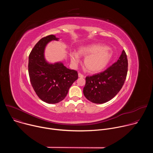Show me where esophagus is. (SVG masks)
Instances as JSON below:
<instances>
[{
  "label": "esophagus",
  "mask_w": 153,
  "mask_h": 153,
  "mask_svg": "<svg viewBox=\"0 0 153 153\" xmlns=\"http://www.w3.org/2000/svg\"><path fill=\"white\" fill-rule=\"evenodd\" d=\"M78 76H79V77H84V76L82 74H81V73H79V74H78Z\"/></svg>",
  "instance_id": "esophagus-1"
}]
</instances>
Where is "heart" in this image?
I'll return each instance as SVG.
<instances>
[{"instance_id":"b5f03b06","label":"heart","mask_w":153,"mask_h":153,"mask_svg":"<svg viewBox=\"0 0 153 153\" xmlns=\"http://www.w3.org/2000/svg\"><path fill=\"white\" fill-rule=\"evenodd\" d=\"M80 56H85L84 65L90 73H98L102 71L110 62L112 53L108 47L101 45L92 44L80 47L78 50ZM71 61L77 64L79 60L77 53L72 52L70 54Z\"/></svg>"}]
</instances>
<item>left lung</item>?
Returning <instances> with one entry per match:
<instances>
[{
	"label": "left lung",
	"mask_w": 153,
	"mask_h": 153,
	"mask_svg": "<svg viewBox=\"0 0 153 153\" xmlns=\"http://www.w3.org/2000/svg\"><path fill=\"white\" fill-rule=\"evenodd\" d=\"M127 72V56L123 50L118 60L104 71L86 77L83 90L84 96L95 103H103L110 100L122 88Z\"/></svg>",
	"instance_id": "left-lung-1"
}]
</instances>
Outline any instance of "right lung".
I'll return each instance as SVG.
<instances>
[{
  "mask_svg": "<svg viewBox=\"0 0 153 153\" xmlns=\"http://www.w3.org/2000/svg\"><path fill=\"white\" fill-rule=\"evenodd\" d=\"M54 35L42 38L31 50L28 59V73L37 96L48 103H57L67 96L69 88L78 79L77 71L70 70L62 63L50 64L44 57L47 43L58 40Z\"/></svg>",
  "mask_w": 153,
  "mask_h": 153,
  "instance_id": "right-lung-1",
  "label": "right lung"
}]
</instances>
